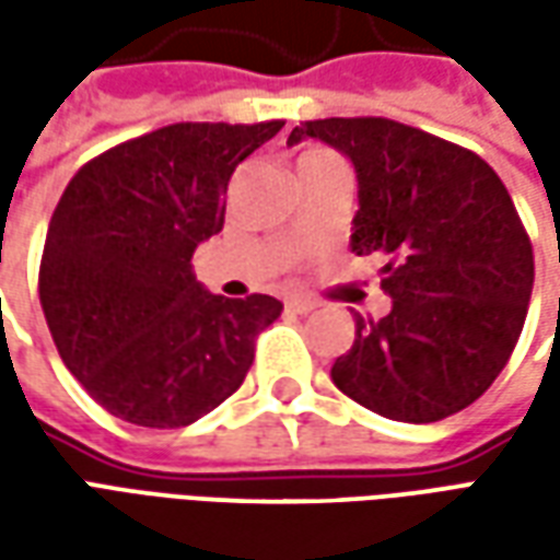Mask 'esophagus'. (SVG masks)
<instances>
[{
  "label": "esophagus",
  "instance_id": "obj_1",
  "mask_svg": "<svg viewBox=\"0 0 560 560\" xmlns=\"http://www.w3.org/2000/svg\"><path fill=\"white\" fill-rule=\"evenodd\" d=\"M284 305H288V312H293V315H308V312L317 308L315 300H305V296H288Z\"/></svg>",
  "mask_w": 560,
  "mask_h": 560
}]
</instances>
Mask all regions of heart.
Masks as SVG:
<instances>
[{
	"mask_svg": "<svg viewBox=\"0 0 560 560\" xmlns=\"http://www.w3.org/2000/svg\"><path fill=\"white\" fill-rule=\"evenodd\" d=\"M320 161H336V155H332V152H327V149H308V152H303V155H300L296 167H305V164H320Z\"/></svg>",
	"mask_w": 560,
	"mask_h": 560,
	"instance_id": "heart-1",
	"label": "heart"
}]
</instances>
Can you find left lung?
Listing matches in <instances>:
<instances>
[{
    "mask_svg": "<svg viewBox=\"0 0 560 560\" xmlns=\"http://www.w3.org/2000/svg\"><path fill=\"white\" fill-rule=\"evenodd\" d=\"M324 140L351 159L357 255H387L393 308L357 315L332 384L369 411L438 422L492 387L516 348L534 252L501 176L465 147L384 116L312 119L288 143Z\"/></svg>",
    "mask_w": 560,
    "mask_h": 560,
    "instance_id": "8db88e82",
    "label": "left lung"
}]
</instances>
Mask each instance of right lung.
Masks as SVG:
<instances>
[{
  "instance_id": "add662e5",
  "label": "right lung",
  "mask_w": 560,
  "mask_h": 560,
  "mask_svg": "<svg viewBox=\"0 0 560 560\" xmlns=\"http://www.w3.org/2000/svg\"><path fill=\"white\" fill-rule=\"evenodd\" d=\"M281 126H164L86 161L62 191L38 296L62 363L104 411L179 429L245 381L281 303L203 291L191 255L224 228L240 161Z\"/></svg>"
}]
</instances>
